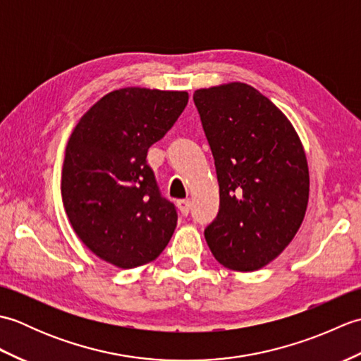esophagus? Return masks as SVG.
Segmentation results:
<instances>
[{
    "label": "esophagus",
    "mask_w": 361,
    "mask_h": 361,
    "mask_svg": "<svg viewBox=\"0 0 361 361\" xmlns=\"http://www.w3.org/2000/svg\"><path fill=\"white\" fill-rule=\"evenodd\" d=\"M178 209L183 214V216H188L190 212V200H181L178 202Z\"/></svg>",
    "instance_id": "esophagus-1"
}]
</instances>
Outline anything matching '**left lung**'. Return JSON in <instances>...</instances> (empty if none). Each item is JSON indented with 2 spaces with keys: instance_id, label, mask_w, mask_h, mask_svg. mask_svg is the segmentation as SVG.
<instances>
[{
  "instance_id": "1",
  "label": "left lung",
  "mask_w": 361,
  "mask_h": 361,
  "mask_svg": "<svg viewBox=\"0 0 361 361\" xmlns=\"http://www.w3.org/2000/svg\"><path fill=\"white\" fill-rule=\"evenodd\" d=\"M194 102L220 188L206 242L229 270H259L293 240L307 209L301 140L286 114L247 83L197 90Z\"/></svg>"
}]
</instances>
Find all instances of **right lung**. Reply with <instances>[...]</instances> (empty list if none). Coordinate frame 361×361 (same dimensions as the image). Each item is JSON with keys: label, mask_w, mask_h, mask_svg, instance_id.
Returning <instances> with one entry per match:
<instances>
[{"label": "right lung", "mask_w": 361, "mask_h": 361, "mask_svg": "<svg viewBox=\"0 0 361 361\" xmlns=\"http://www.w3.org/2000/svg\"><path fill=\"white\" fill-rule=\"evenodd\" d=\"M188 99L186 91L121 88L97 101L73 130L62 200L75 234L105 262L149 264L171 240L178 216L145 158Z\"/></svg>", "instance_id": "right-lung-1"}]
</instances>
